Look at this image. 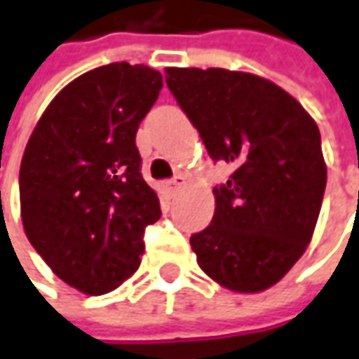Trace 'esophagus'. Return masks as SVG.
<instances>
[{
    "label": "esophagus",
    "mask_w": 359,
    "mask_h": 359,
    "mask_svg": "<svg viewBox=\"0 0 359 359\" xmlns=\"http://www.w3.org/2000/svg\"><path fill=\"white\" fill-rule=\"evenodd\" d=\"M184 182H187L184 175H177V177H172V179L168 180V191L175 194V192L180 191V189L184 187Z\"/></svg>",
    "instance_id": "1"
}]
</instances>
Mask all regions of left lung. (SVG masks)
<instances>
[{"mask_svg":"<svg viewBox=\"0 0 359 359\" xmlns=\"http://www.w3.org/2000/svg\"><path fill=\"white\" fill-rule=\"evenodd\" d=\"M167 85L215 163V217L192 234L196 262L220 286L260 292L298 262L326 191L314 118L272 81L229 69L168 67Z\"/></svg>","mask_w":359,"mask_h":359,"instance_id":"obj_1","label":"left lung"}]
</instances>
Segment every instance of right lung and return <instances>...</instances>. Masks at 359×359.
<instances>
[{
    "instance_id": "right-lung-1",
    "label": "right lung",
    "mask_w": 359,
    "mask_h": 359,
    "mask_svg": "<svg viewBox=\"0 0 359 359\" xmlns=\"http://www.w3.org/2000/svg\"><path fill=\"white\" fill-rule=\"evenodd\" d=\"M163 89L147 65L87 71L51 101L19 168L25 234L63 282L107 294L141 264L144 229L161 218L141 175L137 129Z\"/></svg>"
}]
</instances>
